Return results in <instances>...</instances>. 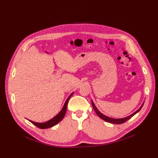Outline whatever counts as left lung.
<instances>
[{"label": "left lung", "mask_w": 158, "mask_h": 158, "mask_svg": "<svg viewBox=\"0 0 158 158\" xmlns=\"http://www.w3.org/2000/svg\"><path fill=\"white\" fill-rule=\"evenodd\" d=\"M91 102H92V105H93V109L94 110H95L96 113L98 114V116H99V117L100 118H101L102 119H103L104 121L107 122V123H112V124H123L124 123H125L126 121H127V120H129V119H131L133 116H134L135 114H136V113H138V112L141 110V109L142 108L143 104H144V102L143 103V104L141 105V106L139 107V109L138 110H137L136 112H134V113H132V114L126 117V118H120V119H114V118H109L108 116H105L104 114H102L101 112L98 109V108L96 107L94 102L93 101V100H91Z\"/></svg>", "instance_id": "8db88e82"}]
</instances>
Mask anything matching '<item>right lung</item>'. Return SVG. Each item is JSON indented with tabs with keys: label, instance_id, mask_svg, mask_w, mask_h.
Here are the masks:
<instances>
[{
	"label": "right lung",
	"instance_id": "add662e5",
	"mask_svg": "<svg viewBox=\"0 0 158 158\" xmlns=\"http://www.w3.org/2000/svg\"><path fill=\"white\" fill-rule=\"evenodd\" d=\"M74 94V93H73L67 99L66 101L65 102V104L62 107V109H61V110L59 112V113L54 116L53 118H52L51 119L49 120L48 121H46L45 123H36L34 121H32L31 120H29L31 123H32L33 124H34L35 126H36L37 127H38L40 129H47V128H49V127H52L53 126H54L55 125H56L57 124H58L64 117L65 112H66V110H67V103H68V101L69 100V99L71 98V97L73 96V94Z\"/></svg>",
	"mask_w": 158,
	"mask_h": 158
}]
</instances>
